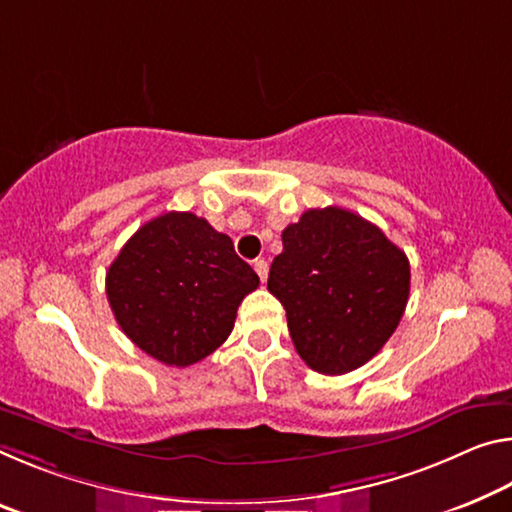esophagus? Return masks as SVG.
Segmentation results:
<instances>
[{"instance_id":"34e87169","label":"esophagus","mask_w":512,"mask_h":512,"mask_svg":"<svg viewBox=\"0 0 512 512\" xmlns=\"http://www.w3.org/2000/svg\"><path fill=\"white\" fill-rule=\"evenodd\" d=\"M255 273L259 275V280L266 282V275H269V264L264 262V259H255Z\"/></svg>"}]
</instances>
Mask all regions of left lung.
<instances>
[{"mask_svg":"<svg viewBox=\"0 0 512 512\" xmlns=\"http://www.w3.org/2000/svg\"><path fill=\"white\" fill-rule=\"evenodd\" d=\"M269 291L287 310L307 367L342 376L369 362L399 326L410 262L383 230L348 209H307L282 232Z\"/></svg>","mask_w":512,"mask_h":512,"instance_id":"obj_1","label":"left lung"}]
</instances>
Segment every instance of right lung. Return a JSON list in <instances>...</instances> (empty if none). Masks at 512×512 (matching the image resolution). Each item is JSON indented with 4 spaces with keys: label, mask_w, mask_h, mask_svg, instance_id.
<instances>
[{
    "label": "right lung",
    "mask_w": 512,
    "mask_h": 512,
    "mask_svg": "<svg viewBox=\"0 0 512 512\" xmlns=\"http://www.w3.org/2000/svg\"><path fill=\"white\" fill-rule=\"evenodd\" d=\"M257 273L232 239L191 212L152 218L107 271V298L120 330L168 367L205 360L234 328Z\"/></svg>",
    "instance_id": "right-lung-1"
}]
</instances>
